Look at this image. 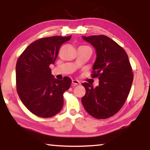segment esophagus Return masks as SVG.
I'll use <instances>...</instances> for the list:
<instances>
[{
  "label": "esophagus",
  "instance_id": "1",
  "mask_svg": "<svg viewBox=\"0 0 150 150\" xmlns=\"http://www.w3.org/2000/svg\"><path fill=\"white\" fill-rule=\"evenodd\" d=\"M81 83L78 81V80H72V85L74 86H76V85H80Z\"/></svg>",
  "mask_w": 150,
  "mask_h": 150
}]
</instances>
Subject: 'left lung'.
Segmentation results:
<instances>
[{
    "label": "left lung",
    "instance_id": "obj_1",
    "mask_svg": "<svg viewBox=\"0 0 150 150\" xmlns=\"http://www.w3.org/2000/svg\"><path fill=\"white\" fill-rule=\"evenodd\" d=\"M96 49L93 76L99 85L82 84L86 89L82 104L88 113L96 119H106L117 113L130 93L133 81L128 57L120 45L105 35L82 37Z\"/></svg>",
    "mask_w": 150,
    "mask_h": 150
}]
</instances>
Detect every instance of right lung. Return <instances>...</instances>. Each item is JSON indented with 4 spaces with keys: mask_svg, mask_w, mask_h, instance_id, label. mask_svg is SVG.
I'll use <instances>...</instances> for the list:
<instances>
[{
    "mask_svg": "<svg viewBox=\"0 0 150 150\" xmlns=\"http://www.w3.org/2000/svg\"><path fill=\"white\" fill-rule=\"evenodd\" d=\"M71 38L40 39L31 43L18 59V94L24 105L37 116L50 117L62 109L63 93L70 87L71 80L67 76L61 81L55 79L50 65L54 64L61 46Z\"/></svg>",
    "mask_w": 150,
    "mask_h": 150,
    "instance_id": "obj_1",
    "label": "right lung"
}]
</instances>
